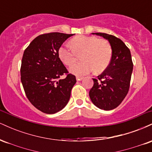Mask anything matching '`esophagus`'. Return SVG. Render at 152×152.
I'll list each match as a JSON object with an SVG mask.
<instances>
[{
    "instance_id": "34e87169",
    "label": "esophagus",
    "mask_w": 152,
    "mask_h": 152,
    "mask_svg": "<svg viewBox=\"0 0 152 152\" xmlns=\"http://www.w3.org/2000/svg\"><path fill=\"white\" fill-rule=\"evenodd\" d=\"M83 77H79V76H77V77H76V80H77L78 81H81V80H83Z\"/></svg>"
}]
</instances>
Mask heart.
I'll list each match as a JSON object with an SVG mask.
<instances>
[{
  "mask_svg": "<svg viewBox=\"0 0 152 152\" xmlns=\"http://www.w3.org/2000/svg\"><path fill=\"white\" fill-rule=\"evenodd\" d=\"M71 48L61 46L58 48L59 58L65 65L70 66L75 62L77 55H80L81 62L76 63L70 67L71 74L84 76L94 70L101 73L108 67L112 56V48L109 42L99 39L96 36H77L71 39Z\"/></svg>",
  "mask_w": 152,
  "mask_h": 152,
  "instance_id": "b5f03b06",
  "label": "heart"
}]
</instances>
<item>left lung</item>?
I'll use <instances>...</instances> for the list:
<instances>
[{
  "label": "left lung",
  "instance_id": "8db88e82",
  "mask_svg": "<svg viewBox=\"0 0 152 152\" xmlns=\"http://www.w3.org/2000/svg\"><path fill=\"white\" fill-rule=\"evenodd\" d=\"M108 40L112 48V56L106 70L93 78L89 91L91 102L101 109L116 108L128 94L133 71L130 50L119 38L104 33H93Z\"/></svg>",
  "mask_w": 152,
  "mask_h": 152
}]
</instances>
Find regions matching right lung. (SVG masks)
Instances as JSON below:
<instances>
[{"mask_svg":"<svg viewBox=\"0 0 152 152\" xmlns=\"http://www.w3.org/2000/svg\"><path fill=\"white\" fill-rule=\"evenodd\" d=\"M74 34L49 33L38 36L24 50L20 79L26 96L36 109L52 114L69 102L76 76L68 71L59 58L58 48ZM66 77L61 80L64 74Z\"/></svg>","mask_w":152,"mask_h":152,"instance_id":"obj_1","label":"right lung"}]
</instances>
